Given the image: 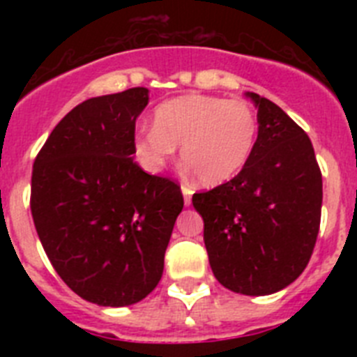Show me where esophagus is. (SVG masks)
<instances>
[{"label": "esophagus", "instance_id": "34e87169", "mask_svg": "<svg viewBox=\"0 0 357 357\" xmlns=\"http://www.w3.org/2000/svg\"><path fill=\"white\" fill-rule=\"evenodd\" d=\"M182 195H184L185 206H191V195H193V189L189 188V185H182Z\"/></svg>", "mask_w": 357, "mask_h": 357}]
</instances>
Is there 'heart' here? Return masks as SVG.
Masks as SVG:
<instances>
[{
  "mask_svg": "<svg viewBox=\"0 0 357 357\" xmlns=\"http://www.w3.org/2000/svg\"><path fill=\"white\" fill-rule=\"evenodd\" d=\"M259 121L243 100L189 93L153 110V127L134 137V157L148 173H160L181 144L182 162L204 185L234 178L250 160Z\"/></svg>",
  "mask_w": 357,
  "mask_h": 357,
  "instance_id": "b5f03b06",
  "label": "heart"
}]
</instances>
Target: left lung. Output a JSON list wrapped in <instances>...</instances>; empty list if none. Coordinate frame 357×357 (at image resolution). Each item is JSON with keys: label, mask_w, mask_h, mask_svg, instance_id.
<instances>
[{"label": "left lung", "mask_w": 357, "mask_h": 357, "mask_svg": "<svg viewBox=\"0 0 357 357\" xmlns=\"http://www.w3.org/2000/svg\"><path fill=\"white\" fill-rule=\"evenodd\" d=\"M259 135L247 166L225 184L193 195L204 243L220 284L270 295L307 266L321 214V172L313 144L284 110L247 93Z\"/></svg>", "instance_id": "left-lung-1"}]
</instances>
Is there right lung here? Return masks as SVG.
<instances>
[{
	"label": "right lung",
	"mask_w": 357,
	"mask_h": 357,
	"mask_svg": "<svg viewBox=\"0 0 357 357\" xmlns=\"http://www.w3.org/2000/svg\"><path fill=\"white\" fill-rule=\"evenodd\" d=\"M146 87L85 100L37 153L30 207L55 272L84 301L121 307L159 284L181 185L134 160Z\"/></svg>",
	"instance_id": "right-lung-1"
}]
</instances>
